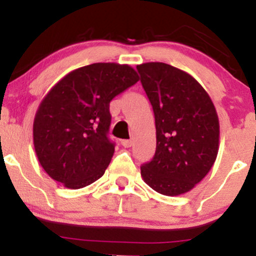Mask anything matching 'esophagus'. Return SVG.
Returning a JSON list of instances; mask_svg holds the SVG:
<instances>
[{"label":"esophagus","mask_w":256,"mask_h":256,"mask_svg":"<svg viewBox=\"0 0 256 256\" xmlns=\"http://www.w3.org/2000/svg\"><path fill=\"white\" fill-rule=\"evenodd\" d=\"M122 146H125V148H130V146H132V140H122Z\"/></svg>","instance_id":"esophagus-1"}]
</instances>
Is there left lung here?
<instances>
[{
	"instance_id": "8db88e82",
	"label": "left lung",
	"mask_w": 256,
	"mask_h": 256,
	"mask_svg": "<svg viewBox=\"0 0 256 256\" xmlns=\"http://www.w3.org/2000/svg\"><path fill=\"white\" fill-rule=\"evenodd\" d=\"M150 101L156 128V150L140 176L166 196L190 192L216 162L219 118L212 98L189 73L164 62L137 64Z\"/></svg>"
}]
</instances>
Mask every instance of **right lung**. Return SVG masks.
Instances as JSON below:
<instances>
[{"label":"right lung","instance_id":"add662e5","mask_svg":"<svg viewBox=\"0 0 256 256\" xmlns=\"http://www.w3.org/2000/svg\"><path fill=\"white\" fill-rule=\"evenodd\" d=\"M138 80L128 64L98 62L70 72L48 91L34 116V146L49 177L80 189L104 174L114 154L110 104Z\"/></svg>","mask_w":256,"mask_h":256}]
</instances>
